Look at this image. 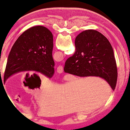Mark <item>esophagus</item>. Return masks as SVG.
<instances>
[{
  "mask_svg": "<svg viewBox=\"0 0 130 130\" xmlns=\"http://www.w3.org/2000/svg\"><path fill=\"white\" fill-rule=\"evenodd\" d=\"M57 72L58 73H62L63 72V67L62 66L60 65L57 67Z\"/></svg>",
  "mask_w": 130,
  "mask_h": 130,
  "instance_id": "obj_1",
  "label": "esophagus"
}]
</instances>
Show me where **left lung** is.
<instances>
[{
    "label": "left lung",
    "instance_id": "left-lung-1",
    "mask_svg": "<svg viewBox=\"0 0 130 130\" xmlns=\"http://www.w3.org/2000/svg\"><path fill=\"white\" fill-rule=\"evenodd\" d=\"M53 36L43 26L24 31L14 43L9 54L4 77V83L13 75L21 72L35 71L48 78L54 73L52 56Z\"/></svg>",
    "mask_w": 130,
    "mask_h": 130
}]
</instances>
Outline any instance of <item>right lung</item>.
<instances>
[{
	"label": "right lung",
	"instance_id": "right-lung-1",
	"mask_svg": "<svg viewBox=\"0 0 130 130\" xmlns=\"http://www.w3.org/2000/svg\"><path fill=\"white\" fill-rule=\"evenodd\" d=\"M75 45V52L67 60L64 72L80 77H100L115 90L117 64L107 38L96 30H87L77 35Z\"/></svg>",
	"mask_w": 130,
	"mask_h": 130
}]
</instances>
